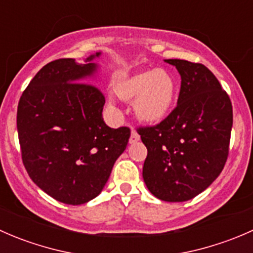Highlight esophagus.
<instances>
[{"label":"esophagus","instance_id":"1","mask_svg":"<svg viewBox=\"0 0 253 253\" xmlns=\"http://www.w3.org/2000/svg\"><path fill=\"white\" fill-rule=\"evenodd\" d=\"M141 139V137H139V134L137 133L136 131H132L131 132V137H129V143L131 144H133V143H137Z\"/></svg>","mask_w":253,"mask_h":253}]
</instances>
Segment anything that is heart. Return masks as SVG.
Listing matches in <instances>:
<instances>
[{
  "mask_svg": "<svg viewBox=\"0 0 253 253\" xmlns=\"http://www.w3.org/2000/svg\"><path fill=\"white\" fill-rule=\"evenodd\" d=\"M115 93L124 100H133V110L145 122H159L171 111L177 94V82L171 72L153 68L133 73L115 83Z\"/></svg>",
  "mask_w": 253,
  "mask_h": 253,
  "instance_id": "1",
  "label": "heart"
}]
</instances>
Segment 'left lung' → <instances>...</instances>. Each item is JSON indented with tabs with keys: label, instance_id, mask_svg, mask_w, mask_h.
<instances>
[{
	"label": "left lung",
	"instance_id": "8db88e82",
	"mask_svg": "<svg viewBox=\"0 0 253 253\" xmlns=\"http://www.w3.org/2000/svg\"><path fill=\"white\" fill-rule=\"evenodd\" d=\"M181 76L176 108L154 126L139 127L148 154L143 178L167 202L200 195L220 175L229 155L233 105L215 76L202 63L165 60Z\"/></svg>",
	"mask_w": 253,
	"mask_h": 253
}]
</instances>
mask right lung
Masks as SVG:
<instances>
[{"label":"right lung","instance_id":"add662e5","mask_svg":"<svg viewBox=\"0 0 253 253\" xmlns=\"http://www.w3.org/2000/svg\"><path fill=\"white\" fill-rule=\"evenodd\" d=\"M60 58L45 65L23 91L17 110L22 160L45 193L66 205H83L105 186L131 131L110 128L103 120L105 96L84 83L96 70Z\"/></svg>","mask_w":253,"mask_h":253}]
</instances>
